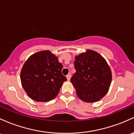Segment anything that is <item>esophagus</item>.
<instances>
[{
	"label": "esophagus",
	"mask_w": 134,
	"mask_h": 134,
	"mask_svg": "<svg viewBox=\"0 0 134 134\" xmlns=\"http://www.w3.org/2000/svg\"><path fill=\"white\" fill-rule=\"evenodd\" d=\"M67 80L68 81H69L70 80V79H71V74H68V75H67Z\"/></svg>",
	"instance_id": "34e87169"
}]
</instances>
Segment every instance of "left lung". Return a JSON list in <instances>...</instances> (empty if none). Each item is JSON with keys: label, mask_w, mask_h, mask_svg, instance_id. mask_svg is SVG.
<instances>
[{"label": "left lung", "mask_w": 134, "mask_h": 134, "mask_svg": "<svg viewBox=\"0 0 134 134\" xmlns=\"http://www.w3.org/2000/svg\"><path fill=\"white\" fill-rule=\"evenodd\" d=\"M76 72L71 82L78 98L86 102H95L103 98L111 82L109 65L100 54L92 50L76 56Z\"/></svg>", "instance_id": "1"}]
</instances>
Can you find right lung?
I'll list each match as a JSON object with an SVG mask.
<instances>
[{"mask_svg": "<svg viewBox=\"0 0 134 134\" xmlns=\"http://www.w3.org/2000/svg\"><path fill=\"white\" fill-rule=\"evenodd\" d=\"M63 65L49 51L30 56L21 71L22 86L28 97L37 102H47L58 94L67 78L62 73Z\"/></svg>", "mask_w": 134, "mask_h": 134, "instance_id": "add662e5", "label": "right lung"}]
</instances>
